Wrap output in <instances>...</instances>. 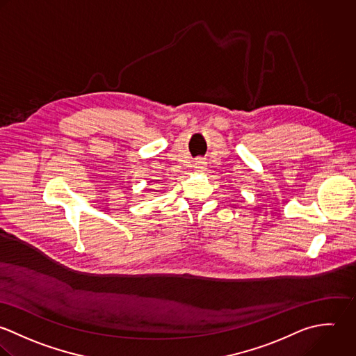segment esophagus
Returning a JSON list of instances; mask_svg holds the SVG:
<instances>
[{"label": "esophagus", "mask_w": 356, "mask_h": 356, "mask_svg": "<svg viewBox=\"0 0 356 356\" xmlns=\"http://www.w3.org/2000/svg\"><path fill=\"white\" fill-rule=\"evenodd\" d=\"M205 168H207V162H205L204 159L198 158V159L194 162V169H195V170H198V172H204V170H205Z\"/></svg>", "instance_id": "34e87169"}]
</instances>
